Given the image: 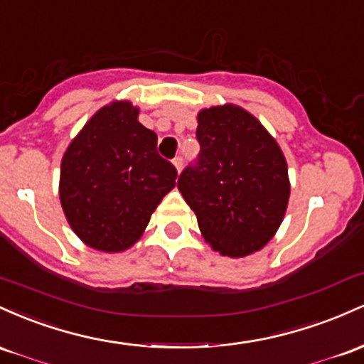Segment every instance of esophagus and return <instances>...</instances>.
Masks as SVG:
<instances>
[{"label":"esophagus","instance_id":"obj_1","mask_svg":"<svg viewBox=\"0 0 364 364\" xmlns=\"http://www.w3.org/2000/svg\"><path fill=\"white\" fill-rule=\"evenodd\" d=\"M173 166H175V168H177L178 173H181V170H182V166H183V158L182 156H175L173 158Z\"/></svg>","mask_w":364,"mask_h":364}]
</instances>
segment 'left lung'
<instances>
[{
    "instance_id": "1",
    "label": "left lung",
    "mask_w": 364,
    "mask_h": 364,
    "mask_svg": "<svg viewBox=\"0 0 364 364\" xmlns=\"http://www.w3.org/2000/svg\"><path fill=\"white\" fill-rule=\"evenodd\" d=\"M196 137L201 151L177 187L204 240L230 258L259 251L279 230L291 194L280 146L235 105L201 109Z\"/></svg>"
}]
</instances>
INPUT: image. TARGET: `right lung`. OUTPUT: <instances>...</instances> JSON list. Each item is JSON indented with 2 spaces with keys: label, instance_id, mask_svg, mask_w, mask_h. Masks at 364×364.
<instances>
[{
  "label": "right lung",
  "instance_id": "1",
  "mask_svg": "<svg viewBox=\"0 0 364 364\" xmlns=\"http://www.w3.org/2000/svg\"><path fill=\"white\" fill-rule=\"evenodd\" d=\"M137 117L130 101L103 106L61 160L63 213L77 237L97 251L134 246L175 187L177 170L158 154V136Z\"/></svg>",
  "mask_w": 364,
  "mask_h": 364
}]
</instances>
